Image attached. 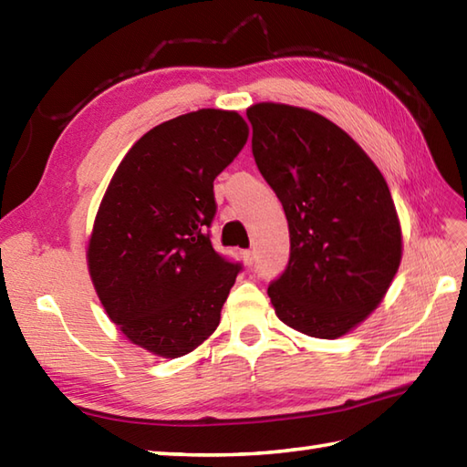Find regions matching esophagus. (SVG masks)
Segmentation results:
<instances>
[{"label": "esophagus", "instance_id": "obj_1", "mask_svg": "<svg viewBox=\"0 0 467 467\" xmlns=\"http://www.w3.org/2000/svg\"><path fill=\"white\" fill-rule=\"evenodd\" d=\"M243 259H244V263H246V265L251 266V265L254 263V251H251V249H249V251H244V253H243Z\"/></svg>", "mask_w": 467, "mask_h": 467}]
</instances>
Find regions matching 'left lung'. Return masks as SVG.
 Returning a JSON list of instances; mask_svg holds the SVG:
<instances>
[{
    "instance_id": "left-lung-1",
    "label": "left lung",
    "mask_w": 467,
    "mask_h": 467,
    "mask_svg": "<svg viewBox=\"0 0 467 467\" xmlns=\"http://www.w3.org/2000/svg\"><path fill=\"white\" fill-rule=\"evenodd\" d=\"M253 156L283 204L291 254L269 293L279 319L337 339L389 289L401 228L383 174L339 126L305 108L254 104Z\"/></svg>"
}]
</instances>
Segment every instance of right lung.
<instances>
[{"label": "right lung", "mask_w": 467, "mask_h": 467, "mask_svg": "<svg viewBox=\"0 0 467 467\" xmlns=\"http://www.w3.org/2000/svg\"><path fill=\"white\" fill-rule=\"evenodd\" d=\"M249 136L236 112H191L158 124L112 176L88 244L108 317L132 343L176 359L218 323L241 263L211 243L214 178Z\"/></svg>", "instance_id": "1"}]
</instances>
